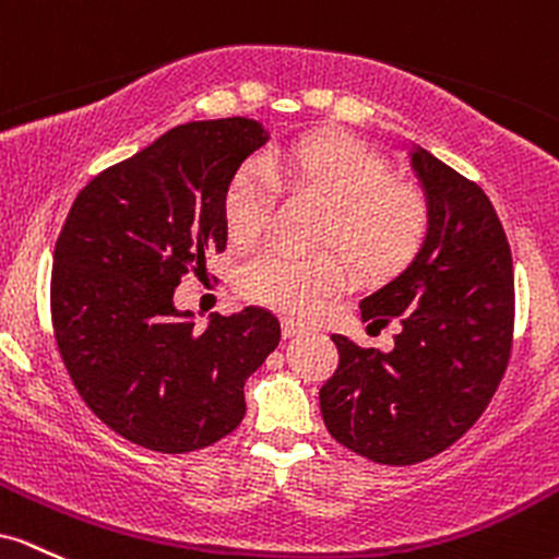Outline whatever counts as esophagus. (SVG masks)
<instances>
[{"label": "esophagus", "instance_id": "esophagus-1", "mask_svg": "<svg viewBox=\"0 0 559 559\" xmlns=\"http://www.w3.org/2000/svg\"><path fill=\"white\" fill-rule=\"evenodd\" d=\"M304 332H306L304 324L293 322V319H282V335L285 337H298V335H304Z\"/></svg>", "mask_w": 559, "mask_h": 559}]
</instances>
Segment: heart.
Returning <instances> with one entry per match:
<instances>
[{
    "instance_id": "heart-1",
    "label": "heart",
    "mask_w": 559,
    "mask_h": 559,
    "mask_svg": "<svg viewBox=\"0 0 559 559\" xmlns=\"http://www.w3.org/2000/svg\"><path fill=\"white\" fill-rule=\"evenodd\" d=\"M282 185L332 205L324 246L341 248L364 277H388L412 259L425 231L417 195L391 185L382 158L348 136H309L237 168L224 192V222L235 242H253L272 222ZM341 255H304L269 246L248 259L240 287L250 300L309 317L348 285Z\"/></svg>"
}]
</instances>
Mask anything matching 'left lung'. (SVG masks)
Instances as JSON below:
<instances>
[{"label":"left lung","mask_w":559,"mask_h":559,"mask_svg":"<svg viewBox=\"0 0 559 559\" xmlns=\"http://www.w3.org/2000/svg\"><path fill=\"white\" fill-rule=\"evenodd\" d=\"M428 231L409 266L361 298V319H399L393 350L332 335L341 364L319 391L337 443L380 462L415 465L478 423L512 348L515 277L491 200L423 147L409 150Z\"/></svg>","instance_id":"8db88e82"}]
</instances>
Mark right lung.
Here are the masks:
<instances>
[{"instance_id":"obj_1","label":"right lung","mask_w":559,"mask_h":559,"mask_svg":"<svg viewBox=\"0 0 559 559\" xmlns=\"http://www.w3.org/2000/svg\"><path fill=\"white\" fill-rule=\"evenodd\" d=\"M269 142L253 118L192 121L97 174L55 246L52 328L84 404L127 441L187 454L246 417V380L280 343L272 311L211 313L195 330L174 290L227 248L224 192Z\"/></svg>"}]
</instances>
